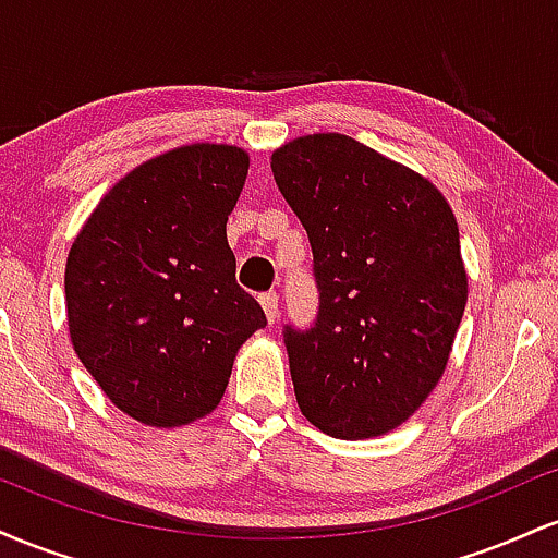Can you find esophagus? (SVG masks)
I'll return each instance as SVG.
<instances>
[{
    "mask_svg": "<svg viewBox=\"0 0 558 558\" xmlns=\"http://www.w3.org/2000/svg\"><path fill=\"white\" fill-rule=\"evenodd\" d=\"M259 304H262V310H265V315H267V323L270 325H275V319H278V293L275 291H267V293H262L259 296Z\"/></svg>",
    "mask_w": 558,
    "mask_h": 558,
    "instance_id": "obj_1",
    "label": "esophagus"
}]
</instances>
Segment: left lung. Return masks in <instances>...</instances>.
Wrapping results in <instances>:
<instances>
[{
  "label": "left lung",
  "mask_w": 558,
  "mask_h": 558,
  "mask_svg": "<svg viewBox=\"0 0 558 558\" xmlns=\"http://www.w3.org/2000/svg\"><path fill=\"white\" fill-rule=\"evenodd\" d=\"M312 246L317 315L283 325L301 414L332 438L386 435L444 375L466 304L459 228L440 191L341 133L272 155Z\"/></svg>",
  "instance_id": "1"
}]
</instances>
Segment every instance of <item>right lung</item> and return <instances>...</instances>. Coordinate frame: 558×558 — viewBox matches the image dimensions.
<instances>
[{"mask_svg": "<svg viewBox=\"0 0 558 558\" xmlns=\"http://www.w3.org/2000/svg\"><path fill=\"white\" fill-rule=\"evenodd\" d=\"M239 146L149 159L96 204L65 267L70 341L120 412L155 427L209 414L267 317L235 283L226 222L246 181Z\"/></svg>", "mask_w": 558, "mask_h": 558, "instance_id": "obj_1", "label": "right lung"}]
</instances>
